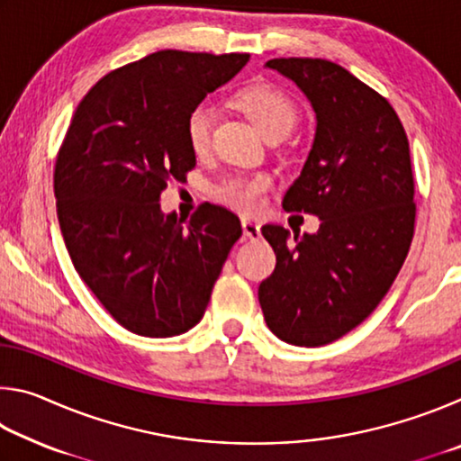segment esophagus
Listing matches in <instances>:
<instances>
[{
  "instance_id": "34e87169",
  "label": "esophagus",
  "mask_w": 461,
  "mask_h": 461,
  "mask_svg": "<svg viewBox=\"0 0 461 461\" xmlns=\"http://www.w3.org/2000/svg\"><path fill=\"white\" fill-rule=\"evenodd\" d=\"M241 230H244V236L248 240H258L262 236L260 223H256L252 220H241Z\"/></svg>"
}]
</instances>
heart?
Here are the masks:
<instances>
[{
  "instance_id": "obj_1",
  "label": "heart",
  "mask_w": 461,
  "mask_h": 461,
  "mask_svg": "<svg viewBox=\"0 0 461 461\" xmlns=\"http://www.w3.org/2000/svg\"><path fill=\"white\" fill-rule=\"evenodd\" d=\"M236 105L267 138H283L299 120V109L285 91L268 83H254L236 95ZM213 107L209 101L194 105L185 120V136L194 156L207 154L212 144ZM272 178L264 173L228 176L212 186L213 197L241 213H256L264 205Z\"/></svg>"
}]
</instances>
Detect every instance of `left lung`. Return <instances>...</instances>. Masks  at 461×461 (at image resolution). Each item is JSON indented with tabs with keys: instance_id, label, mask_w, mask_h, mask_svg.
I'll return each instance as SVG.
<instances>
[{
	"instance_id": "8db88e82",
	"label": "left lung",
	"mask_w": 461,
	"mask_h": 461,
	"mask_svg": "<svg viewBox=\"0 0 461 461\" xmlns=\"http://www.w3.org/2000/svg\"><path fill=\"white\" fill-rule=\"evenodd\" d=\"M299 85L317 115L315 142L286 191V212L321 220L291 240L264 225L276 268L258 301L270 331L293 346H325L384 299L415 233V176L399 115L368 85L325 59L267 62Z\"/></svg>"
}]
</instances>
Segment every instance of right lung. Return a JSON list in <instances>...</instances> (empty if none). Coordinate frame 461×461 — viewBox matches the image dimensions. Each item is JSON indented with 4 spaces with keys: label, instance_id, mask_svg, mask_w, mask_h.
<instances>
[{
    "label": "right lung",
    "instance_id": "1",
    "mask_svg": "<svg viewBox=\"0 0 461 461\" xmlns=\"http://www.w3.org/2000/svg\"><path fill=\"white\" fill-rule=\"evenodd\" d=\"M249 54L158 50L93 85L54 165L57 215L83 283L122 327L189 331L241 236L236 213L201 203L185 223L160 212L168 183L194 168L185 120Z\"/></svg>",
    "mask_w": 461,
    "mask_h": 461
}]
</instances>
